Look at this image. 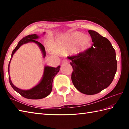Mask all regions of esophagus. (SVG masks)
I'll return each mask as SVG.
<instances>
[{"instance_id":"esophagus-1","label":"esophagus","mask_w":129,"mask_h":129,"mask_svg":"<svg viewBox=\"0 0 129 129\" xmlns=\"http://www.w3.org/2000/svg\"><path fill=\"white\" fill-rule=\"evenodd\" d=\"M68 60L67 59H64L62 60V62L64 63V64H68Z\"/></svg>"}]
</instances>
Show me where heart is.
Instances as JSON below:
<instances>
[{"label": "heart", "instance_id": "b5f03b06", "mask_svg": "<svg viewBox=\"0 0 129 129\" xmlns=\"http://www.w3.org/2000/svg\"><path fill=\"white\" fill-rule=\"evenodd\" d=\"M83 35L75 33L69 36L63 37L52 46L53 50L57 53L66 54L70 51L76 50L81 51L85 50L90 45V39L87 38L82 41Z\"/></svg>", "mask_w": 129, "mask_h": 129}]
</instances>
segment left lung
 Masks as SVG:
<instances>
[{
	"mask_svg": "<svg viewBox=\"0 0 129 129\" xmlns=\"http://www.w3.org/2000/svg\"><path fill=\"white\" fill-rule=\"evenodd\" d=\"M92 44L90 48L68 57L73 67L72 80L83 94L94 95L108 87L117 70L115 50L107 38L89 30Z\"/></svg>",
	"mask_w": 129,
	"mask_h": 129,
	"instance_id": "left-lung-1",
	"label": "left lung"
}]
</instances>
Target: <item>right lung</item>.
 Segmentation results:
<instances>
[{"label": "right lung", "instance_id": "right-lung-1", "mask_svg": "<svg viewBox=\"0 0 129 129\" xmlns=\"http://www.w3.org/2000/svg\"><path fill=\"white\" fill-rule=\"evenodd\" d=\"M38 36L37 34L29 35L28 36L24 37L23 39L20 40V42H19L18 44L16 46V48L14 49V50L13 51L12 54L11 59H12L14 54L15 53V52L20 48V46L24 44L28 43L30 42L37 43L40 48L41 50H42L44 55V57L45 56L46 53L45 51L44 46L42 44L40 43L35 40V39H38ZM10 60L9 63V65H8V73H9V75ZM60 68V67L59 65L56 68L45 67L44 69V73L43 77L42 80L40 82V83L37 85V86L34 87L33 88L28 90H21L15 86L13 84L12 81L10 80V76L9 75V83L10 85L13 87V89L15 91L18 92L19 94H20L24 98L29 99H41L46 97L50 94L52 90V88H53V79L55 77V76L57 74V73L59 72Z\"/></svg>", "mask_w": 129, "mask_h": 129}]
</instances>
